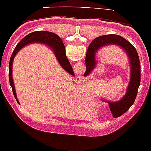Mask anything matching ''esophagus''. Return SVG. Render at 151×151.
I'll return each mask as SVG.
<instances>
[{
	"label": "esophagus",
	"mask_w": 151,
	"mask_h": 151,
	"mask_svg": "<svg viewBox=\"0 0 151 151\" xmlns=\"http://www.w3.org/2000/svg\"><path fill=\"white\" fill-rule=\"evenodd\" d=\"M81 76H77V81H78V82H81Z\"/></svg>",
	"instance_id": "obj_1"
}]
</instances>
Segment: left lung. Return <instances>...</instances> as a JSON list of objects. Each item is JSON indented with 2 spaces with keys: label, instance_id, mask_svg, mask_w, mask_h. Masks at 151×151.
I'll use <instances>...</instances> for the list:
<instances>
[{
  "label": "left lung",
  "instance_id": "obj_1",
  "mask_svg": "<svg viewBox=\"0 0 151 151\" xmlns=\"http://www.w3.org/2000/svg\"><path fill=\"white\" fill-rule=\"evenodd\" d=\"M115 45L120 47L124 51L129 59L130 67L129 83L126 89V94L119 99V101H111L106 99H102L109 104V108L111 114L114 118L119 117L128 111L136 99L138 89L141 82V64L138 52L128 40L123 37L117 35H108L98 37L92 40L88 47L86 55V70L83 74L84 77L90 75L97 65L96 55L101 48Z\"/></svg>",
  "mask_w": 151,
  "mask_h": 151
}]
</instances>
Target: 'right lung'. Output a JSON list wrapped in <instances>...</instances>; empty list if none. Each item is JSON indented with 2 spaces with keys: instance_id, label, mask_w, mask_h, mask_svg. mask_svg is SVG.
Masks as SVG:
<instances>
[{
  "instance_id": "obj_1",
  "label": "right lung",
  "mask_w": 151,
  "mask_h": 151,
  "mask_svg": "<svg viewBox=\"0 0 151 151\" xmlns=\"http://www.w3.org/2000/svg\"><path fill=\"white\" fill-rule=\"evenodd\" d=\"M32 43H43L45 45L48 46L50 48L52 49V52L54 55H55L57 61L59 63L62 68L67 71L68 74L74 77V73L73 70L72 66L69 62L68 59H67L65 54V47L64 45L63 42L60 37L58 36L55 34L52 33V32H43V31H37V32H32L29 35H26L25 37H23L19 43L16 45L14 51L12 53L10 59H9V84L11 86L12 89H13V95L16 99V101L19 103L17 96H16V89H15L14 82H13V60H14L15 56L16 55L17 52L20 50L25 47V46L28 44H32Z\"/></svg>"
}]
</instances>
